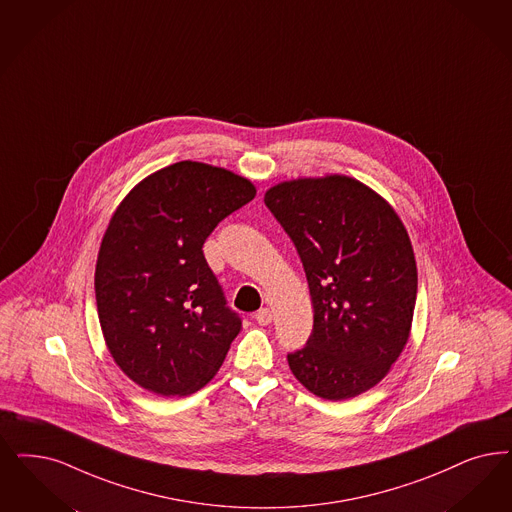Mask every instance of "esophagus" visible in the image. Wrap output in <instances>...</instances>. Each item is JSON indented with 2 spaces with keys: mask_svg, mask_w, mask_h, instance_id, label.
<instances>
[{
  "mask_svg": "<svg viewBox=\"0 0 512 512\" xmlns=\"http://www.w3.org/2000/svg\"><path fill=\"white\" fill-rule=\"evenodd\" d=\"M254 319L258 321V324H269L271 319H273V315H271V309H267V307H262L256 315H254Z\"/></svg>",
  "mask_w": 512,
  "mask_h": 512,
  "instance_id": "esophagus-1",
  "label": "esophagus"
}]
</instances>
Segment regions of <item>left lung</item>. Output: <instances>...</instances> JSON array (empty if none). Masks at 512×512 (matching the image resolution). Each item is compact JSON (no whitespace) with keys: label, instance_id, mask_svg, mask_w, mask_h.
Here are the masks:
<instances>
[{"label":"left lung","instance_id":"left-lung-1","mask_svg":"<svg viewBox=\"0 0 512 512\" xmlns=\"http://www.w3.org/2000/svg\"><path fill=\"white\" fill-rule=\"evenodd\" d=\"M265 207L298 250L313 330L288 366L313 395L357 397L385 378L414 317L416 258L397 212L347 176L283 182Z\"/></svg>","mask_w":512,"mask_h":512}]
</instances>
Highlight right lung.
<instances>
[{
	"label": "right lung",
	"mask_w": 512,
	"mask_h": 512,
	"mask_svg": "<svg viewBox=\"0 0 512 512\" xmlns=\"http://www.w3.org/2000/svg\"><path fill=\"white\" fill-rule=\"evenodd\" d=\"M254 195L233 172L180 161L142 180L115 210L98 252L96 305L112 357L140 387L190 395L222 366L243 321L203 245Z\"/></svg>",
	"instance_id": "obj_1"
}]
</instances>
